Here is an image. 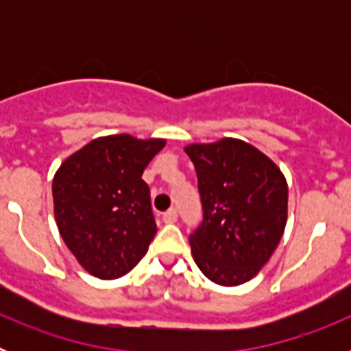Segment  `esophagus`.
Wrapping results in <instances>:
<instances>
[{"label": "esophagus", "mask_w": 351, "mask_h": 351, "mask_svg": "<svg viewBox=\"0 0 351 351\" xmlns=\"http://www.w3.org/2000/svg\"><path fill=\"white\" fill-rule=\"evenodd\" d=\"M178 219V210L176 209H169L167 213H163V221L165 223H173Z\"/></svg>", "instance_id": "34e87169"}]
</instances>
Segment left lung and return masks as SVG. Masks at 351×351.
<instances>
[{"instance_id":"1","label":"left lung","mask_w":351,"mask_h":351,"mask_svg":"<svg viewBox=\"0 0 351 351\" xmlns=\"http://www.w3.org/2000/svg\"><path fill=\"white\" fill-rule=\"evenodd\" d=\"M193 161L204 219L190 235L198 269L237 287L258 274L283 237L288 184L269 156L239 138L184 147Z\"/></svg>"}]
</instances>
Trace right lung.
Listing matches in <instances>:
<instances>
[{"mask_svg":"<svg viewBox=\"0 0 351 351\" xmlns=\"http://www.w3.org/2000/svg\"><path fill=\"white\" fill-rule=\"evenodd\" d=\"M163 147V138L108 135L68 156L56 172V223L89 274L116 280L147 253L156 223L142 173Z\"/></svg>","mask_w":351,"mask_h":351,"instance_id":"1","label":"right lung"}]
</instances>
